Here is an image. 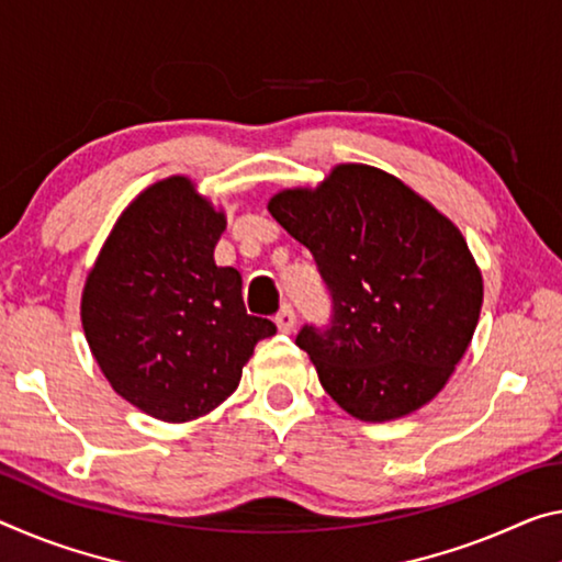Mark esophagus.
<instances>
[{
	"mask_svg": "<svg viewBox=\"0 0 562 562\" xmlns=\"http://www.w3.org/2000/svg\"><path fill=\"white\" fill-rule=\"evenodd\" d=\"M274 323H278V327L282 329V333H292V329H295V323H297L295 310H292L290 305H282L280 313L274 315Z\"/></svg>",
	"mask_w": 562,
	"mask_h": 562,
	"instance_id": "34e87169",
	"label": "esophagus"
}]
</instances>
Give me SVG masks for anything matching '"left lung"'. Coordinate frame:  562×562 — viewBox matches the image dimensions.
<instances>
[{
    "label": "left lung",
    "mask_w": 562,
    "mask_h": 562,
    "mask_svg": "<svg viewBox=\"0 0 562 562\" xmlns=\"http://www.w3.org/2000/svg\"><path fill=\"white\" fill-rule=\"evenodd\" d=\"M267 210L313 252L333 297L329 325H305L295 340L325 393L364 423L430 403L483 307V278L460 229L370 165H337L315 190H282Z\"/></svg>",
    "instance_id": "obj_1"
}]
</instances>
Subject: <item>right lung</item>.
<instances>
[{
  "label": "right lung",
  "mask_w": 562,
  "mask_h": 562,
  "mask_svg": "<svg viewBox=\"0 0 562 562\" xmlns=\"http://www.w3.org/2000/svg\"><path fill=\"white\" fill-rule=\"evenodd\" d=\"M225 225L192 180L167 177L130 202L87 274L89 350L114 393L157 420L225 403L255 345L278 333L247 315L235 267L215 265Z\"/></svg>",
  "instance_id": "1"
}]
</instances>
